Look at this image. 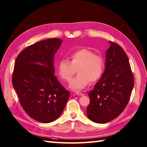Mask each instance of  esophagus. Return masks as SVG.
<instances>
[{
    "label": "esophagus",
    "mask_w": 147,
    "mask_h": 147,
    "mask_svg": "<svg viewBox=\"0 0 147 147\" xmlns=\"http://www.w3.org/2000/svg\"><path fill=\"white\" fill-rule=\"evenodd\" d=\"M75 94L77 95H80V96L83 95V93H81V92H75Z\"/></svg>",
    "instance_id": "34e87169"
}]
</instances>
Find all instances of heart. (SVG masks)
<instances>
[{
	"label": "heart",
	"mask_w": 147,
	"mask_h": 147,
	"mask_svg": "<svg viewBox=\"0 0 147 147\" xmlns=\"http://www.w3.org/2000/svg\"><path fill=\"white\" fill-rule=\"evenodd\" d=\"M70 61L62 59L57 65V73L61 78L69 82L77 69L78 75L71 81L69 88L82 90L90 82L98 80L104 71V60L101 55L95 54L88 49H80L71 53Z\"/></svg>",
	"instance_id": "obj_1"
}]
</instances>
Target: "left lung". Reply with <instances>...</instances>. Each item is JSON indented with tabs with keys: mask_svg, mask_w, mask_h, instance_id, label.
Returning <instances> with one entry per match:
<instances>
[{
	"mask_svg": "<svg viewBox=\"0 0 147 147\" xmlns=\"http://www.w3.org/2000/svg\"><path fill=\"white\" fill-rule=\"evenodd\" d=\"M105 67L94 89L88 93L87 116L96 123H106L119 116L128 104L134 86L129 59L121 47L109 41Z\"/></svg>",
	"mask_w": 147,
	"mask_h": 147,
	"instance_id": "obj_1",
	"label": "left lung"
}]
</instances>
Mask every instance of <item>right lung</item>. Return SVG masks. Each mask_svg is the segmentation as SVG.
Wrapping results in <instances>:
<instances>
[{
    "mask_svg": "<svg viewBox=\"0 0 147 147\" xmlns=\"http://www.w3.org/2000/svg\"><path fill=\"white\" fill-rule=\"evenodd\" d=\"M62 42L48 38L34 43L20 52L14 64L12 83L21 107L42 123L57 119L70 96L54 74V55Z\"/></svg>",
    "mask_w": 147,
    "mask_h": 147,
    "instance_id": "obj_1",
    "label": "right lung"
}]
</instances>
